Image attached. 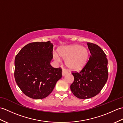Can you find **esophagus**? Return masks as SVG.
Masks as SVG:
<instances>
[{
	"mask_svg": "<svg viewBox=\"0 0 123 123\" xmlns=\"http://www.w3.org/2000/svg\"><path fill=\"white\" fill-rule=\"evenodd\" d=\"M67 74H68L67 72H66V71H65V70H62V75H63V76H64V75H66Z\"/></svg>",
	"mask_w": 123,
	"mask_h": 123,
	"instance_id": "esophagus-1",
	"label": "esophagus"
}]
</instances>
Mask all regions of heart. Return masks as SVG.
Masks as SVG:
<instances>
[{
    "mask_svg": "<svg viewBox=\"0 0 123 123\" xmlns=\"http://www.w3.org/2000/svg\"><path fill=\"white\" fill-rule=\"evenodd\" d=\"M66 59L65 64L71 71H79L87 64L89 57L88 49L80 45L73 44L63 46L59 49V54L53 53V58L56 62Z\"/></svg>",
    "mask_w": 123,
    "mask_h": 123,
    "instance_id": "obj_1",
    "label": "heart"
}]
</instances>
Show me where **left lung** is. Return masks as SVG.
I'll return each instance as SVG.
<instances>
[{
	"instance_id": "8db88e82",
	"label": "left lung",
	"mask_w": 123,
	"mask_h": 123,
	"mask_svg": "<svg viewBox=\"0 0 123 123\" xmlns=\"http://www.w3.org/2000/svg\"><path fill=\"white\" fill-rule=\"evenodd\" d=\"M91 55L79 72H72L74 81L70 86L73 94L80 99H88L100 92L108 77L106 55L98 45L88 43Z\"/></svg>"
}]
</instances>
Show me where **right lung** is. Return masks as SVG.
<instances>
[{"label":"right lung","instance_id":"obj_1","mask_svg":"<svg viewBox=\"0 0 123 123\" xmlns=\"http://www.w3.org/2000/svg\"><path fill=\"white\" fill-rule=\"evenodd\" d=\"M53 46L49 41L31 43L15 57V81L22 92L31 98L48 97L62 77L61 68H54L50 64Z\"/></svg>","mask_w":123,"mask_h":123}]
</instances>
